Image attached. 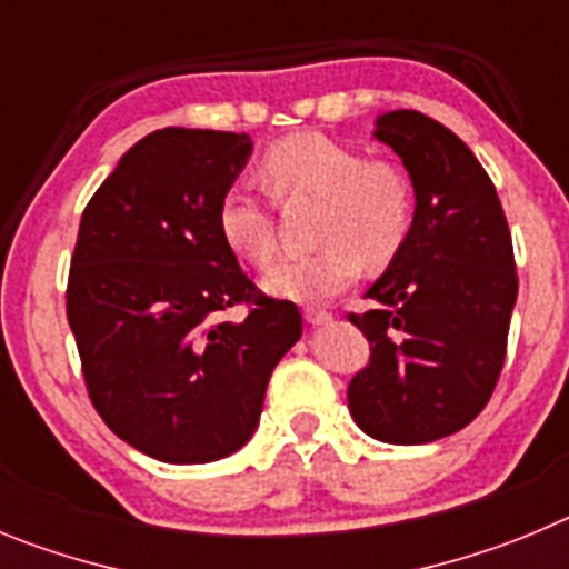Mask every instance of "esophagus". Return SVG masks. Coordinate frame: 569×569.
Listing matches in <instances>:
<instances>
[{"label": "esophagus", "instance_id": "obj_1", "mask_svg": "<svg viewBox=\"0 0 569 569\" xmlns=\"http://www.w3.org/2000/svg\"><path fill=\"white\" fill-rule=\"evenodd\" d=\"M303 317H306V322H309V326H326V322H331V311L315 309V306L303 309Z\"/></svg>", "mask_w": 569, "mask_h": 569}]
</instances>
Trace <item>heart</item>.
Returning a JSON list of instances; mask_svg holds the SVG:
<instances>
[{"label": "heart", "mask_w": 569, "mask_h": 569, "mask_svg": "<svg viewBox=\"0 0 569 569\" xmlns=\"http://www.w3.org/2000/svg\"><path fill=\"white\" fill-rule=\"evenodd\" d=\"M260 176L280 203L320 201L309 254L278 266L266 289L283 300L315 303L351 283L360 266L382 269L406 247L411 232V187L397 163L366 158L322 132L280 138L260 158ZM218 232L232 254L254 269L278 258V229L263 198L229 187L218 203Z\"/></svg>", "instance_id": "b5f03b06"}]
</instances>
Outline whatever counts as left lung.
Here are the masks:
<instances>
[{
    "label": "left lung",
    "instance_id": "left-lung-1",
    "mask_svg": "<svg viewBox=\"0 0 569 569\" xmlns=\"http://www.w3.org/2000/svg\"><path fill=\"white\" fill-rule=\"evenodd\" d=\"M413 181L406 247L348 315L371 357L348 382V411L368 437L422 445L473 422L499 382L519 295L513 240L496 187L462 138L417 110L380 116Z\"/></svg>",
    "mask_w": 569,
    "mask_h": 569
}]
</instances>
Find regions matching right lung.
Segmentation results:
<instances>
[{"instance_id":"add662e5","label":"right lung","mask_w":569,"mask_h":569,"mask_svg":"<svg viewBox=\"0 0 569 569\" xmlns=\"http://www.w3.org/2000/svg\"><path fill=\"white\" fill-rule=\"evenodd\" d=\"M249 152L247 132L156 130L81 214L68 320L87 393L116 437L161 462L243 448L303 331L297 306L263 295L218 232ZM232 305L248 306L240 323L220 320Z\"/></svg>"}]
</instances>
